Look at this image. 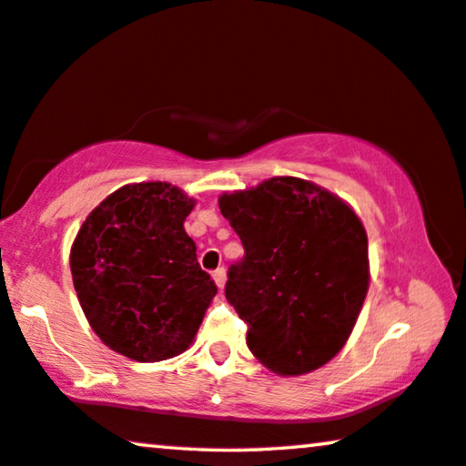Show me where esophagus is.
I'll return each mask as SVG.
<instances>
[{"label": "esophagus", "instance_id": "34e87169", "mask_svg": "<svg viewBox=\"0 0 466 466\" xmlns=\"http://www.w3.org/2000/svg\"><path fill=\"white\" fill-rule=\"evenodd\" d=\"M213 279H216V284H218V288L221 290V288H224V284H226V269L224 268H218L216 271H213Z\"/></svg>", "mask_w": 466, "mask_h": 466}]
</instances>
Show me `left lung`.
I'll return each mask as SVG.
<instances>
[{
	"label": "left lung",
	"mask_w": 466,
	"mask_h": 466,
	"mask_svg": "<svg viewBox=\"0 0 466 466\" xmlns=\"http://www.w3.org/2000/svg\"><path fill=\"white\" fill-rule=\"evenodd\" d=\"M245 257L228 269L226 299L247 323V346L279 375H302L342 349L367 286V234L349 205L282 176L221 195Z\"/></svg>",
	"instance_id": "obj_1"
}]
</instances>
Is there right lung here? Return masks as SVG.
<instances>
[{"label": "right lung", "mask_w": 466, "mask_h": 466, "mask_svg": "<svg viewBox=\"0 0 466 466\" xmlns=\"http://www.w3.org/2000/svg\"><path fill=\"white\" fill-rule=\"evenodd\" d=\"M195 201L166 182L128 184L85 219L70 250L80 307L103 344L138 363L193 342L218 286L184 232Z\"/></svg>", "instance_id": "add662e5"}]
</instances>
